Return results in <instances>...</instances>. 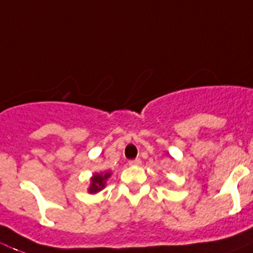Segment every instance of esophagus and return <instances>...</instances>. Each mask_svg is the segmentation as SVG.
Returning <instances> with one entry per match:
<instances>
[{"mask_svg":"<svg viewBox=\"0 0 253 253\" xmlns=\"http://www.w3.org/2000/svg\"><path fill=\"white\" fill-rule=\"evenodd\" d=\"M141 164V160L140 159H135V160H131L128 161V165H132V166H137Z\"/></svg>","mask_w":253,"mask_h":253,"instance_id":"esophagus-1","label":"esophagus"}]
</instances>
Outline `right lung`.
<instances>
[{
  "label": "right lung",
  "mask_w": 253,
  "mask_h": 253,
  "mask_svg": "<svg viewBox=\"0 0 253 253\" xmlns=\"http://www.w3.org/2000/svg\"><path fill=\"white\" fill-rule=\"evenodd\" d=\"M112 173L106 171V173H94L91 176V183L88 187V194H97L101 190H104L106 186V180L110 178Z\"/></svg>",
  "instance_id": "add662e5"
}]
</instances>
